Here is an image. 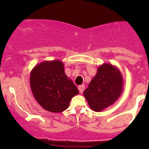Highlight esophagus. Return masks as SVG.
<instances>
[{"label": "esophagus", "mask_w": 149, "mask_h": 149, "mask_svg": "<svg viewBox=\"0 0 149 149\" xmlns=\"http://www.w3.org/2000/svg\"><path fill=\"white\" fill-rule=\"evenodd\" d=\"M78 90H79L80 93H83V90H85V85H79L78 86Z\"/></svg>", "instance_id": "1"}]
</instances>
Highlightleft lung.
I'll list each match as a JSON object with an SVG mask.
<instances>
[{
  "label": "left lung",
  "instance_id": "8db88e82",
  "mask_svg": "<svg viewBox=\"0 0 149 149\" xmlns=\"http://www.w3.org/2000/svg\"><path fill=\"white\" fill-rule=\"evenodd\" d=\"M123 90V78L120 70L111 64L104 63L98 67L83 95L90 109L100 112L115 103Z\"/></svg>",
  "mask_w": 149,
  "mask_h": 149
}]
</instances>
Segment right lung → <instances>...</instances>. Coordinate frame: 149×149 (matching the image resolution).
Segmentation results:
<instances>
[{"mask_svg": "<svg viewBox=\"0 0 149 149\" xmlns=\"http://www.w3.org/2000/svg\"><path fill=\"white\" fill-rule=\"evenodd\" d=\"M30 86L38 103L52 113L66 110L71 99L79 93L66 76L61 60L44 61L36 65L31 71Z\"/></svg>", "mask_w": 149, "mask_h": 149, "instance_id": "obj_1", "label": "right lung"}]
</instances>
